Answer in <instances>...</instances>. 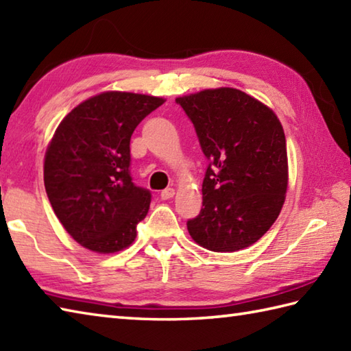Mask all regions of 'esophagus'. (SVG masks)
Listing matches in <instances>:
<instances>
[{
    "label": "esophagus",
    "mask_w": 351,
    "mask_h": 351,
    "mask_svg": "<svg viewBox=\"0 0 351 351\" xmlns=\"http://www.w3.org/2000/svg\"><path fill=\"white\" fill-rule=\"evenodd\" d=\"M174 194H176V189L174 188H167V189L162 191L160 197L163 198V200H169V198L174 197Z\"/></svg>",
    "instance_id": "1"
}]
</instances>
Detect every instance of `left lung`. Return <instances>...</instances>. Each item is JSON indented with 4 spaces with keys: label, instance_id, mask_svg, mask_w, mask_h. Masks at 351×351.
I'll return each instance as SVG.
<instances>
[{
    "label": "left lung",
    "instance_id": "obj_1",
    "mask_svg": "<svg viewBox=\"0 0 351 351\" xmlns=\"http://www.w3.org/2000/svg\"><path fill=\"white\" fill-rule=\"evenodd\" d=\"M193 122L208 168L203 208L186 226L214 252H235L267 232L287 191L286 136L266 105L237 88L177 97Z\"/></svg>",
    "mask_w": 351,
    "mask_h": 351
}]
</instances>
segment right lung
I'll list each match as a JSON object with an SVG mask.
<instances>
[{
  "label": "right lung",
  "mask_w": 351,
  "mask_h": 351,
  "mask_svg": "<svg viewBox=\"0 0 351 351\" xmlns=\"http://www.w3.org/2000/svg\"><path fill=\"white\" fill-rule=\"evenodd\" d=\"M162 97L107 91L64 117L45 153L44 184L65 230L93 252L128 247L151 193L131 177L130 141Z\"/></svg>",
  "instance_id": "right-lung-1"
}]
</instances>
